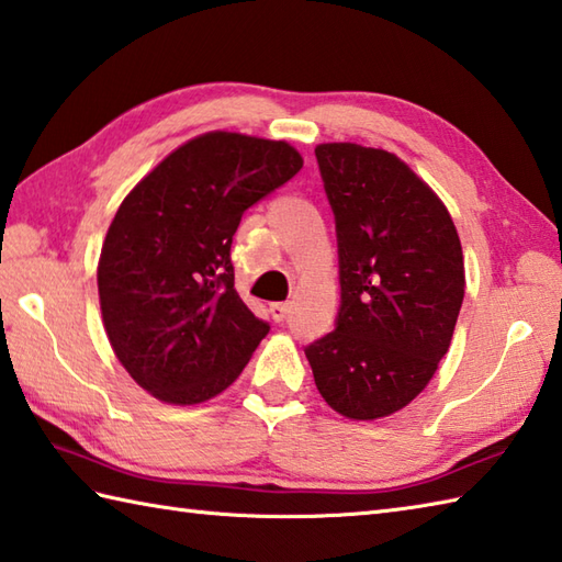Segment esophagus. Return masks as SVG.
Listing matches in <instances>:
<instances>
[{
	"mask_svg": "<svg viewBox=\"0 0 562 562\" xmlns=\"http://www.w3.org/2000/svg\"><path fill=\"white\" fill-rule=\"evenodd\" d=\"M288 314H290V304L288 302H278V304H270V316L274 318V322H284V318H288Z\"/></svg>",
	"mask_w": 562,
	"mask_h": 562,
	"instance_id": "1",
	"label": "esophagus"
}]
</instances>
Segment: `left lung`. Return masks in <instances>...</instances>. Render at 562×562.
<instances>
[{
	"label": "left lung",
	"mask_w": 562,
	"mask_h": 562,
	"mask_svg": "<svg viewBox=\"0 0 562 562\" xmlns=\"http://www.w3.org/2000/svg\"><path fill=\"white\" fill-rule=\"evenodd\" d=\"M336 216V328L304 350L334 412L375 422L404 409L448 353L465 296L463 248L446 204L394 153L314 148Z\"/></svg>",
	"instance_id": "8db88e82"
}]
</instances>
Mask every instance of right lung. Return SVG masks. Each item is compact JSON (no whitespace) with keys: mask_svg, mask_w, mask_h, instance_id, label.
Returning a JSON list of instances; mask_svg holds the SVG:
<instances>
[{"mask_svg":"<svg viewBox=\"0 0 562 562\" xmlns=\"http://www.w3.org/2000/svg\"><path fill=\"white\" fill-rule=\"evenodd\" d=\"M302 165L288 140L209 131L116 209L97 266L99 306L114 356L156 400L216 397L270 331L234 288L231 240L246 209Z\"/></svg>","mask_w":562,"mask_h":562,"instance_id":"1","label":"right lung"}]
</instances>
